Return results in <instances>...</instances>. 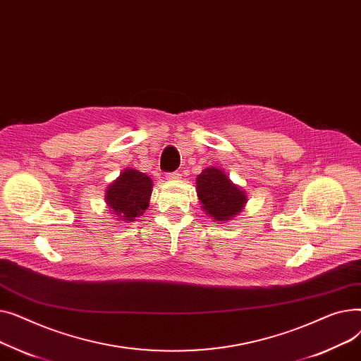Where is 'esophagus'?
<instances>
[{
    "label": "esophagus",
    "instance_id": "esophagus-1",
    "mask_svg": "<svg viewBox=\"0 0 361 361\" xmlns=\"http://www.w3.org/2000/svg\"><path fill=\"white\" fill-rule=\"evenodd\" d=\"M166 178H168V180H180V178H181V174L178 173V171H176V173H168V174H166Z\"/></svg>",
    "mask_w": 361,
    "mask_h": 361
}]
</instances>
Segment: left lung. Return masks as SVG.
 <instances>
[{
	"label": "left lung",
	"mask_w": 361,
	"mask_h": 361,
	"mask_svg": "<svg viewBox=\"0 0 361 361\" xmlns=\"http://www.w3.org/2000/svg\"><path fill=\"white\" fill-rule=\"evenodd\" d=\"M196 181L203 211L215 221H230L247 202L244 192L215 166L202 171Z\"/></svg>",
	"instance_id": "left-lung-1"
}]
</instances>
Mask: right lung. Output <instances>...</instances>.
<instances>
[{
    "instance_id": "1",
    "label": "right lung",
    "mask_w": 361,
    "mask_h": 361,
    "mask_svg": "<svg viewBox=\"0 0 361 361\" xmlns=\"http://www.w3.org/2000/svg\"><path fill=\"white\" fill-rule=\"evenodd\" d=\"M150 193L152 180L149 176L128 168L106 188L105 200L121 219L135 221L147 209Z\"/></svg>"
}]
</instances>
